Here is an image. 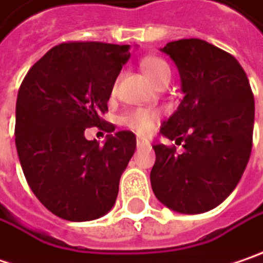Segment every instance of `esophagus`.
Wrapping results in <instances>:
<instances>
[{
  "mask_svg": "<svg viewBox=\"0 0 263 263\" xmlns=\"http://www.w3.org/2000/svg\"><path fill=\"white\" fill-rule=\"evenodd\" d=\"M148 141H145V140H141V138H138V140H137V147H138V148H140V147H144V145H148Z\"/></svg>",
  "mask_w": 263,
  "mask_h": 263,
  "instance_id": "obj_1",
  "label": "esophagus"
}]
</instances>
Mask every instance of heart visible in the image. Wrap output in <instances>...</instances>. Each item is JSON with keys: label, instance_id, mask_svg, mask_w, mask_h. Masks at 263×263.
<instances>
[{"label": "heart", "instance_id": "1", "mask_svg": "<svg viewBox=\"0 0 263 263\" xmlns=\"http://www.w3.org/2000/svg\"><path fill=\"white\" fill-rule=\"evenodd\" d=\"M141 69H143L144 74L153 82L154 85H157V82L160 79H163L165 76L171 74L169 66L165 60L160 57H154V55L144 59L141 62ZM156 119H157V113L145 109H135L129 111L123 120H125L126 126L138 132L140 135H147L153 131Z\"/></svg>", "mask_w": 263, "mask_h": 263}]
</instances>
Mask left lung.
Wrapping results in <instances>:
<instances>
[{
    "instance_id": "obj_1",
    "label": "left lung",
    "mask_w": 263,
    "mask_h": 263,
    "mask_svg": "<svg viewBox=\"0 0 263 263\" xmlns=\"http://www.w3.org/2000/svg\"><path fill=\"white\" fill-rule=\"evenodd\" d=\"M162 52L177 64L184 98L160 134L184 144V152L154 144L152 189L172 211L203 213L221 204L245 172L253 141L255 98L235 57L206 41H174Z\"/></svg>"
}]
</instances>
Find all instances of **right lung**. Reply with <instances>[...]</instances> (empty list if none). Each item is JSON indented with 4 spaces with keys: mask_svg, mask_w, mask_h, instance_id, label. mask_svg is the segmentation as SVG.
<instances>
[{
    "mask_svg": "<svg viewBox=\"0 0 263 263\" xmlns=\"http://www.w3.org/2000/svg\"><path fill=\"white\" fill-rule=\"evenodd\" d=\"M129 45L63 42L29 69L16 103V148L29 187L55 216L82 222L113 208L137 147L131 131L88 141L86 128L113 132L100 118Z\"/></svg>",
    "mask_w": 263,
    "mask_h": 263,
    "instance_id": "right-lung-1",
    "label": "right lung"
}]
</instances>
